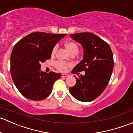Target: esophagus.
<instances>
[{"label": "esophagus", "instance_id": "1", "mask_svg": "<svg viewBox=\"0 0 133 133\" xmlns=\"http://www.w3.org/2000/svg\"><path fill=\"white\" fill-rule=\"evenodd\" d=\"M61 76H62V77H66L69 76V75L67 74H61Z\"/></svg>", "mask_w": 133, "mask_h": 133}]
</instances>
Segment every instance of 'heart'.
I'll return each instance as SVG.
<instances>
[{
	"label": "heart",
	"instance_id": "heart-1",
	"mask_svg": "<svg viewBox=\"0 0 133 133\" xmlns=\"http://www.w3.org/2000/svg\"><path fill=\"white\" fill-rule=\"evenodd\" d=\"M65 46L67 49V51L69 52L70 54L72 53V52H78V47L77 45L76 44H75L74 42H66L65 44ZM57 49H58V45H55L53 48V49L52 50V55H55L56 51ZM55 66L57 69H58L60 71H65L67 69V63H66L64 61H57L55 63Z\"/></svg>",
	"mask_w": 133,
	"mask_h": 133
}]
</instances>
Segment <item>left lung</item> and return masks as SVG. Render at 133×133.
I'll return each mask as SVG.
<instances>
[{"mask_svg": "<svg viewBox=\"0 0 133 133\" xmlns=\"http://www.w3.org/2000/svg\"><path fill=\"white\" fill-rule=\"evenodd\" d=\"M71 38L82 45L83 59L73 69L75 74L85 71L69 88L71 95L78 101L89 102L102 94L107 88L114 69V56L110 47L92 33L71 34Z\"/></svg>", "mask_w": 133, "mask_h": 133, "instance_id": "obj_1", "label": "left lung"}]
</instances>
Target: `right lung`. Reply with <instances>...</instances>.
Here are the masks:
<instances>
[{
	"label": "right lung",
	"instance_id": "right-lung-1",
	"mask_svg": "<svg viewBox=\"0 0 133 133\" xmlns=\"http://www.w3.org/2000/svg\"><path fill=\"white\" fill-rule=\"evenodd\" d=\"M65 35L34 32L14 46L11 56V77L17 89L25 98L40 101L51 93L53 84L61 74L40 70L41 63L51 58L55 45Z\"/></svg>",
	"mask_w": 133,
	"mask_h": 133
}]
</instances>
